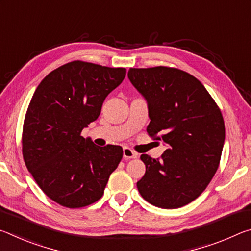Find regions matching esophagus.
Masks as SVG:
<instances>
[{
    "instance_id": "1",
    "label": "esophagus",
    "mask_w": 251,
    "mask_h": 251,
    "mask_svg": "<svg viewBox=\"0 0 251 251\" xmlns=\"http://www.w3.org/2000/svg\"><path fill=\"white\" fill-rule=\"evenodd\" d=\"M123 156H124V159H130V158H137L138 154L133 150H130L129 147H124V150H123Z\"/></svg>"
}]
</instances>
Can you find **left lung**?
Returning <instances> with one entry per match:
<instances>
[{"mask_svg": "<svg viewBox=\"0 0 251 251\" xmlns=\"http://www.w3.org/2000/svg\"><path fill=\"white\" fill-rule=\"evenodd\" d=\"M128 78L147 100L148 135L168 146L160 158L141 156L146 172L137 181L138 192L164 209L185 206L218 169L225 142L222 112L205 86L181 70L129 69Z\"/></svg>", "mask_w": 251, "mask_h": 251, "instance_id": "left-lung-1", "label": "left lung"}]
</instances>
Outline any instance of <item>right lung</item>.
Returning a JSON list of instances; mask_svg holds the SVG:
<instances>
[{"instance_id": "right-lung-1", "label": "right lung", "mask_w": 251, "mask_h": 251, "mask_svg": "<svg viewBox=\"0 0 251 251\" xmlns=\"http://www.w3.org/2000/svg\"><path fill=\"white\" fill-rule=\"evenodd\" d=\"M125 76L123 67L73 61L50 72L34 93L23 125V158L40 188L61 206L99 201L122 160L121 146L99 147L80 133Z\"/></svg>"}]
</instances>
